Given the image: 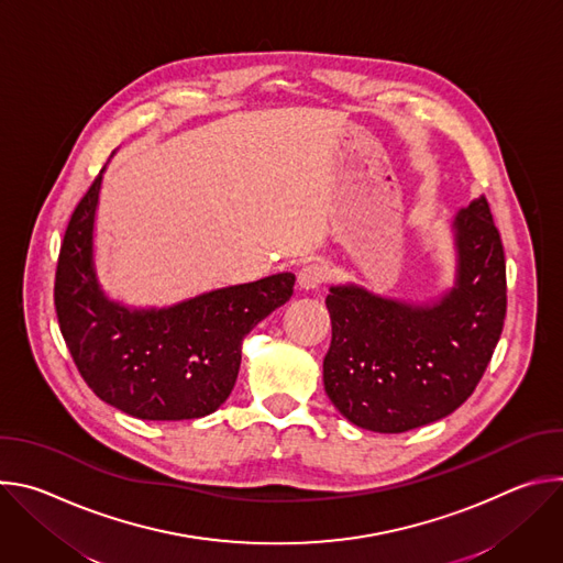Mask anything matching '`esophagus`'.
<instances>
[{
    "label": "esophagus",
    "mask_w": 563,
    "mask_h": 563,
    "mask_svg": "<svg viewBox=\"0 0 563 563\" xmlns=\"http://www.w3.org/2000/svg\"><path fill=\"white\" fill-rule=\"evenodd\" d=\"M325 278H328V269L323 265L311 263L298 272V287L300 289H318L325 283Z\"/></svg>",
    "instance_id": "34e87169"
}]
</instances>
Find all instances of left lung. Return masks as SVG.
I'll list each match as a JSON object with an SVG mask.
<instances>
[{
  "label": "left lung",
  "instance_id": "8db88e82",
  "mask_svg": "<svg viewBox=\"0 0 563 563\" xmlns=\"http://www.w3.org/2000/svg\"><path fill=\"white\" fill-rule=\"evenodd\" d=\"M452 229L456 278L437 302L410 305L358 285L330 289L325 391L363 430L398 434L452 415L493 358L506 318V256L488 200H472Z\"/></svg>",
  "mask_w": 563,
  "mask_h": 563
}]
</instances>
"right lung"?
I'll return each instance as SVG.
<instances>
[{
	"label": "right lung",
	"instance_id": "obj_1",
	"mask_svg": "<svg viewBox=\"0 0 563 563\" xmlns=\"http://www.w3.org/2000/svg\"><path fill=\"white\" fill-rule=\"evenodd\" d=\"M102 172L77 202L57 258L55 311L66 347L96 396L129 417H207L233 389L245 336L291 298L296 278L274 274L163 309L107 298L93 267Z\"/></svg>",
	"mask_w": 563,
	"mask_h": 563
}]
</instances>
